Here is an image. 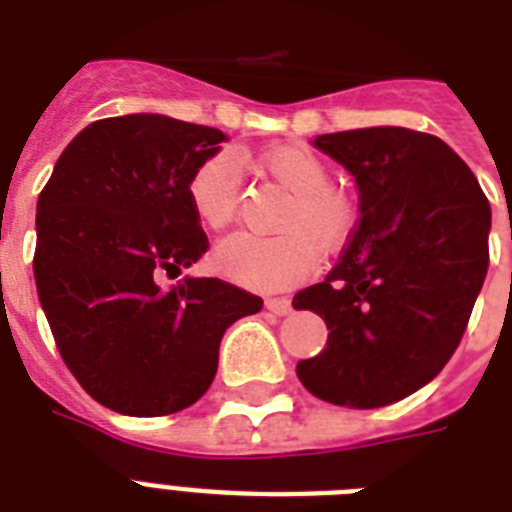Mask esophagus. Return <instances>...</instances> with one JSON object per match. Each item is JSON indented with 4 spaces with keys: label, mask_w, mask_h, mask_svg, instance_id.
I'll use <instances>...</instances> for the list:
<instances>
[{
    "label": "esophagus",
    "mask_w": 512,
    "mask_h": 512,
    "mask_svg": "<svg viewBox=\"0 0 512 512\" xmlns=\"http://www.w3.org/2000/svg\"><path fill=\"white\" fill-rule=\"evenodd\" d=\"M265 308L273 313V316H287L292 311V303H289L287 297H271V300H265Z\"/></svg>",
    "instance_id": "esophagus-1"
}]
</instances>
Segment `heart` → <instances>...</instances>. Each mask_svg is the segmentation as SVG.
Wrapping results in <instances>:
<instances>
[{
  "instance_id": "heart-1",
  "label": "heart",
  "mask_w": 512,
  "mask_h": 512,
  "mask_svg": "<svg viewBox=\"0 0 512 512\" xmlns=\"http://www.w3.org/2000/svg\"><path fill=\"white\" fill-rule=\"evenodd\" d=\"M268 175L292 193L281 212L279 236L236 231L215 247L212 263L225 279L257 292H279L308 279L316 249L332 255L356 228V207L332 188V172L308 148H276L260 159ZM193 215L209 228H223L239 207V175L231 154H215L188 177Z\"/></svg>"
}]
</instances>
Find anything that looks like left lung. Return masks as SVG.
Listing matches in <instances>:
<instances>
[{"label": "left lung", "mask_w": 512, "mask_h": 512, "mask_svg": "<svg viewBox=\"0 0 512 512\" xmlns=\"http://www.w3.org/2000/svg\"><path fill=\"white\" fill-rule=\"evenodd\" d=\"M313 146L353 175L361 220L327 279L292 300L329 329L297 377L321 401L377 409L428 385L460 345L489 268L492 207L428 132L366 127Z\"/></svg>", "instance_id": "1"}]
</instances>
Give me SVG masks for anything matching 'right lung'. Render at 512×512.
<instances>
[{"label":"right lung","mask_w":512,"mask_h":512,"mask_svg":"<svg viewBox=\"0 0 512 512\" xmlns=\"http://www.w3.org/2000/svg\"><path fill=\"white\" fill-rule=\"evenodd\" d=\"M223 140L162 114L100 119L68 143L39 193V303L71 374L119 414L196 404L215 380L225 329L263 308L228 281H156L207 252L185 188Z\"/></svg>","instance_id":"add662e5"}]
</instances>
